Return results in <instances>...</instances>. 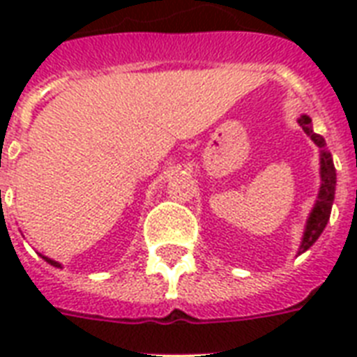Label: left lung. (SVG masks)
<instances>
[{
  "label": "left lung",
  "instance_id": "8db88e82",
  "mask_svg": "<svg viewBox=\"0 0 357 357\" xmlns=\"http://www.w3.org/2000/svg\"><path fill=\"white\" fill-rule=\"evenodd\" d=\"M300 128L304 129V133L310 137L321 150V189L313 209H311L307 222H305L304 235H302V243H300L298 255L304 254L305 250H310L315 241L321 237V234L326 228L328 220H330V213H332L333 198H335V183H337V176H335V167H333L332 153L326 150V140L322 139L321 135L313 131V123L310 116L302 114L298 119Z\"/></svg>",
  "mask_w": 357,
  "mask_h": 357
}]
</instances>
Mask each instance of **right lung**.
Segmentation results:
<instances>
[{
	"instance_id": "add662e5",
	"label": "right lung",
	"mask_w": 357,
	"mask_h": 357,
	"mask_svg": "<svg viewBox=\"0 0 357 357\" xmlns=\"http://www.w3.org/2000/svg\"><path fill=\"white\" fill-rule=\"evenodd\" d=\"M42 259H46L47 263H50V265H53V266H57V268H61V263H57V261H53V259H50V257H46V255H42Z\"/></svg>"
}]
</instances>
